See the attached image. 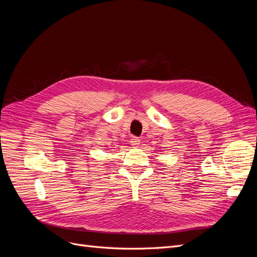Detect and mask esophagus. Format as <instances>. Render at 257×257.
Listing matches in <instances>:
<instances>
[{"label":"esophagus","mask_w":257,"mask_h":257,"mask_svg":"<svg viewBox=\"0 0 257 257\" xmlns=\"http://www.w3.org/2000/svg\"><path fill=\"white\" fill-rule=\"evenodd\" d=\"M139 144H141V139H139L138 137H135V136H134V137L131 138V145L133 146L134 148L138 147Z\"/></svg>","instance_id":"34e87169"}]
</instances>
